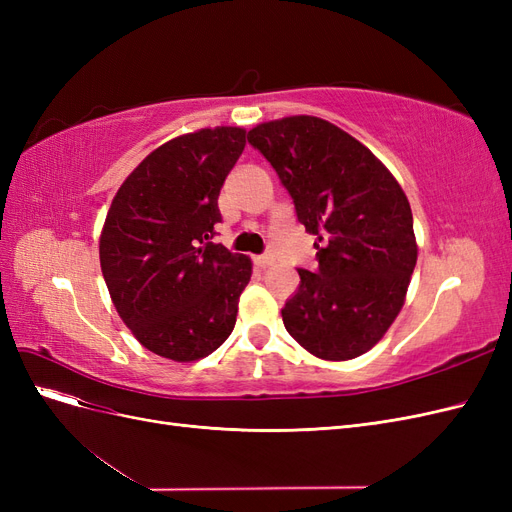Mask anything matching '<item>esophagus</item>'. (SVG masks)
<instances>
[{"mask_svg":"<svg viewBox=\"0 0 512 512\" xmlns=\"http://www.w3.org/2000/svg\"><path fill=\"white\" fill-rule=\"evenodd\" d=\"M254 262H256V267H260V269H267L271 262H273V258L269 256V254H262V256H256L254 258Z\"/></svg>","mask_w":512,"mask_h":512,"instance_id":"obj_1","label":"esophagus"}]
</instances>
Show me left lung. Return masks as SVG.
<instances>
[{"label":"left lung","mask_w":512,"mask_h":512,"mask_svg":"<svg viewBox=\"0 0 512 512\" xmlns=\"http://www.w3.org/2000/svg\"><path fill=\"white\" fill-rule=\"evenodd\" d=\"M288 190L318 269L282 309L286 331L324 361L374 348L404 307L416 265L410 203L374 153L333 123L294 115L247 132Z\"/></svg>","instance_id":"obj_1"}]
</instances>
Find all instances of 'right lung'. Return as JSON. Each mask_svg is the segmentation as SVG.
<instances>
[{
  "label": "right lung",
  "mask_w": 512,
  "mask_h": 512,
  "mask_svg": "<svg viewBox=\"0 0 512 512\" xmlns=\"http://www.w3.org/2000/svg\"><path fill=\"white\" fill-rule=\"evenodd\" d=\"M243 147V128L177 136L132 170L106 213V288L138 342L164 359H203L235 329L252 262L211 239L222 222L220 190Z\"/></svg>",
  "instance_id": "1"
}]
</instances>
